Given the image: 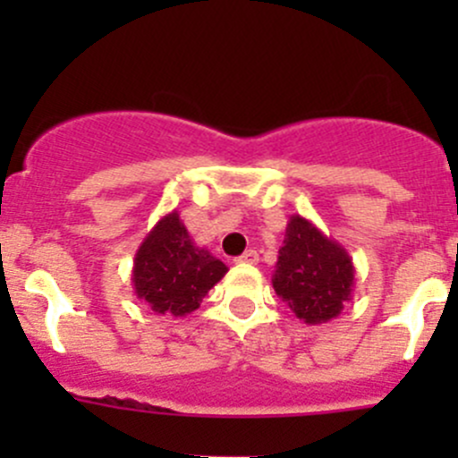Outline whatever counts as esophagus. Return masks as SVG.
Masks as SVG:
<instances>
[{"label": "esophagus", "instance_id": "obj_1", "mask_svg": "<svg viewBox=\"0 0 458 458\" xmlns=\"http://www.w3.org/2000/svg\"><path fill=\"white\" fill-rule=\"evenodd\" d=\"M237 261H239V263H250V266H255V263L259 261L257 250H246L242 257L237 259Z\"/></svg>", "mask_w": 458, "mask_h": 458}]
</instances>
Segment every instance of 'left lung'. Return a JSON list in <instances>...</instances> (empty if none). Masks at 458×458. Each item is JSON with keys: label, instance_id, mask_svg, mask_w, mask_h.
Wrapping results in <instances>:
<instances>
[{"label": "left lung", "instance_id": "1", "mask_svg": "<svg viewBox=\"0 0 458 458\" xmlns=\"http://www.w3.org/2000/svg\"><path fill=\"white\" fill-rule=\"evenodd\" d=\"M354 263L341 243L306 216L293 215L279 248L272 288L308 326L336 318L352 299Z\"/></svg>", "mask_w": 458, "mask_h": 458}]
</instances>
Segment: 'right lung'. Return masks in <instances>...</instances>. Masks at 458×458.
<instances>
[{
    "label": "right lung",
    "instance_id": "add662e5",
    "mask_svg": "<svg viewBox=\"0 0 458 458\" xmlns=\"http://www.w3.org/2000/svg\"><path fill=\"white\" fill-rule=\"evenodd\" d=\"M228 266L197 246L186 225L173 210L161 216L146 234L132 263L137 299L157 315L186 317L199 308L208 290L215 288Z\"/></svg>",
    "mask_w": 458,
    "mask_h": 458
}]
</instances>
